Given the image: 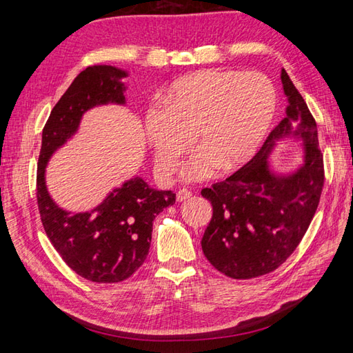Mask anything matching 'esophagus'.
Wrapping results in <instances>:
<instances>
[{
    "label": "esophagus",
    "instance_id": "obj_1",
    "mask_svg": "<svg viewBox=\"0 0 353 353\" xmlns=\"http://www.w3.org/2000/svg\"><path fill=\"white\" fill-rule=\"evenodd\" d=\"M191 196H192L191 191H188L186 188H182V190H179V191L176 192L177 201H185V200H188Z\"/></svg>",
    "mask_w": 353,
    "mask_h": 353
}]
</instances>
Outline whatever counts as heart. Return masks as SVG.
<instances>
[{
	"label": "heart",
	"mask_w": 353,
	"mask_h": 353,
	"mask_svg": "<svg viewBox=\"0 0 353 353\" xmlns=\"http://www.w3.org/2000/svg\"><path fill=\"white\" fill-rule=\"evenodd\" d=\"M162 104L163 109L150 108L144 118L156 168L170 177L196 141L200 148L185 163L182 177L199 182L216 167L236 170L256 154L273 123L277 94L258 71L203 70L172 81Z\"/></svg>",
	"instance_id": "heart-1"
}]
</instances>
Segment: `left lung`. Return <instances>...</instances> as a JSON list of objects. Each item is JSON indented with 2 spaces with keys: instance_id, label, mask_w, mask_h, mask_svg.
<instances>
[{
  "instance_id": "obj_1",
  "label": "left lung",
  "mask_w": 353,
  "mask_h": 353,
  "mask_svg": "<svg viewBox=\"0 0 353 353\" xmlns=\"http://www.w3.org/2000/svg\"><path fill=\"white\" fill-rule=\"evenodd\" d=\"M281 80L287 115L250 162L226 181L201 190L214 209L201 249L219 272L234 279H252L282 265L308 230L323 190L316 119L283 68ZM287 137L303 141L304 162L282 175L271 170L268 156Z\"/></svg>"
}]
</instances>
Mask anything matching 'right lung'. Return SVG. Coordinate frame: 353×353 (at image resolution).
Listing matches in <instances>:
<instances>
[{
	"label": "right lung",
	"instance_id": "obj_1",
	"mask_svg": "<svg viewBox=\"0 0 353 353\" xmlns=\"http://www.w3.org/2000/svg\"><path fill=\"white\" fill-rule=\"evenodd\" d=\"M127 71L110 65L88 66L52 108L42 130L36 196L45 234L79 276L97 283L121 282L144 264L156 215L174 205L172 191L154 190L134 176L86 212L65 211L51 199L45 170L51 156L77 133L89 109L125 104Z\"/></svg>",
	"mask_w": 353,
	"mask_h": 353
}]
</instances>
